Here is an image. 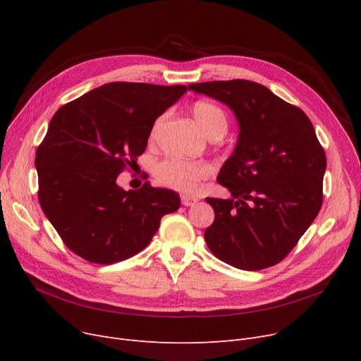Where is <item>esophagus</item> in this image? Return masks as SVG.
<instances>
[{
  "label": "esophagus",
  "instance_id": "34e87169",
  "mask_svg": "<svg viewBox=\"0 0 361 361\" xmlns=\"http://www.w3.org/2000/svg\"><path fill=\"white\" fill-rule=\"evenodd\" d=\"M181 203L184 206H193L197 203V199L192 197V196H181Z\"/></svg>",
  "mask_w": 361,
  "mask_h": 361
}]
</instances>
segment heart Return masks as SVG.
Instances as JSON below:
<instances>
[{
  "mask_svg": "<svg viewBox=\"0 0 361 361\" xmlns=\"http://www.w3.org/2000/svg\"><path fill=\"white\" fill-rule=\"evenodd\" d=\"M192 114L202 131L209 139H221L226 128L228 118L221 106L209 101H196L192 105ZM165 117H159L150 128V139L154 140L158 135ZM211 166L203 161H188L181 158H166L155 168L157 180L169 188L181 193H193L199 183L209 177Z\"/></svg>",
  "mask_w": 361,
  "mask_h": 361,
  "instance_id": "1",
  "label": "heart"
}]
</instances>
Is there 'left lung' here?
<instances>
[{
    "label": "left lung",
    "mask_w": 361,
    "mask_h": 361,
    "mask_svg": "<svg viewBox=\"0 0 361 361\" xmlns=\"http://www.w3.org/2000/svg\"><path fill=\"white\" fill-rule=\"evenodd\" d=\"M188 90L228 105L238 120L234 154L218 183L231 199L206 197L215 219L204 231L211 252L243 271L274 267L295 247L324 202L325 150L298 106L250 80L193 83Z\"/></svg>",
    "instance_id": "obj_1"
}]
</instances>
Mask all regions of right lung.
Segmentation results:
<instances>
[{"label": "right lung", "instance_id": "add662e5", "mask_svg": "<svg viewBox=\"0 0 361 361\" xmlns=\"http://www.w3.org/2000/svg\"><path fill=\"white\" fill-rule=\"evenodd\" d=\"M187 86L112 82L63 105L37 146V197L63 243L90 263L142 252L180 196L145 183L123 190L117 177L137 161L150 128Z\"/></svg>", "mask_w": 361, "mask_h": 361}]
</instances>
